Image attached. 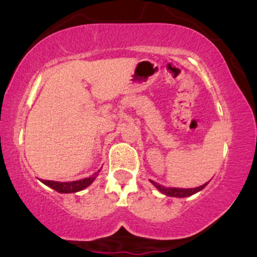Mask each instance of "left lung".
Returning a JSON list of instances; mask_svg holds the SVG:
<instances>
[{
  "label": "left lung",
  "mask_w": 257,
  "mask_h": 257,
  "mask_svg": "<svg viewBox=\"0 0 257 257\" xmlns=\"http://www.w3.org/2000/svg\"><path fill=\"white\" fill-rule=\"evenodd\" d=\"M150 181H151V180H150ZM151 182L156 186V188H158L159 192H162L163 194H166V196H169V197H178V198H184V197L192 196V194L202 191L203 188L208 185V182H206V184L196 188H179V187H164V186L159 185L155 181H151Z\"/></svg>",
  "instance_id": "1"
}]
</instances>
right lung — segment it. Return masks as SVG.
I'll use <instances>...</instances> for the list:
<instances>
[{
  "mask_svg": "<svg viewBox=\"0 0 257 257\" xmlns=\"http://www.w3.org/2000/svg\"><path fill=\"white\" fill-rule=\"evenodd\" d=\"M99 172H96L95 174L89 176L87 179H82L78 180V181H70V182H58V181H52V180H43V184L47 185L48 187L53 188L57 192L60 193H73V192H78V191L84 190L85 187H88L91 182L95 180L96 176H98Z\"/></svg>",
  "mask_w": 257,
  "mask_h": 257,
  "instance_id": "obj_1",
  "label": "right lung"
}]
</instances>
